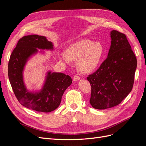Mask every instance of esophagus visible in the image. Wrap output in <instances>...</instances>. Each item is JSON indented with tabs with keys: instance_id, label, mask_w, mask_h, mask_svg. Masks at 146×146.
<instances>
[{
	"instance_id": "1",
	"label": "esophagus",
	"mask_w": 146,
	"mask_h": 146,
	"mask_svg": "<svg viewBox=\"0 0 146 146\" xmlns=\"http://www.w3.org/2000/svg\"><path fill=\"white\" fill-rule=\"evenodd\" d=\"M80 77L79 76H75L74 77V78H73V80L74 81H75V82H76V81H78V80H80Z\"/></svg>"
}]
</instances>
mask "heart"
<instances>
[{
    "label": "heart",
    "mask_w": 146,
    "mask_h": 146,
    "mask_svg": "<svg viewBox=\"0 0 146 146\" xmlns=\"http://www.w3.org/2000/svg\"><path fill=\"white\" fill-rule=\"evenodd\" d=\"M104 53V47L99 42L83 39L69 46L66 53L60 54L61 61L67 64L77 61V67L82 73L92 71L99 64Z\"/></svg>",
    "instance_id": "b5f03b06"
}]
</instances>
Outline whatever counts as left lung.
<instances>
[{
    "label": "left lung",
    "mask_w": 146,
    "mask_h": 146,
    "mask_svg": "<svg viewBox=\"0 0 146 146\" xmlns=\"http://www.w3.org/2000/svg\"><path fill=\"white\" fill-rule=\"evenodd\" d=\"M111 38L107 58L87 77L91 86L90 102L96 109L105 110L121 104L134 83L137 60L125 35L112 30Z\"/></svg>",
    "instance_id": "left-lung-1"
}]
</instances>
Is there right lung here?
<instances>
[{
  "mask_svg": "<svg viewBox=\"0 0 146 146\" xmlns=\"http://www.w3.org/2000/svg\"><path fill=\"white\" fill-rule=\"evenodd\" d=\"M40 49H53L51 41L45 36L31 35L21 38L10 56L8 75L15 95L19 103L29 109L48 113L58 107L65 90L72 83L70 76L58 72H48L42 89L33 93L27 90L23 72L28 58Z\"/></svg>",
  "mask_w": 146,
  "mask_h": 146,
  "instance_id": "add662e5",
  "label": "right lung"
}]
</instances>
